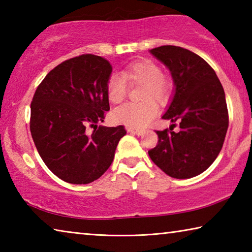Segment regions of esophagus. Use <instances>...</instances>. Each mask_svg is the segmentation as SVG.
I'll use <instances>...</instances> for the list:
<instances>
[{"label": "esophagus", "instance_id": "esophagus-1", "mask_svg": "<svg viewBox=\"0 0 252 252\" xmlns=\"http://www.w3.org/2000/svg\"><path fill=\"white\" fill-rule=\"evenodd\" d=\"M126 131L131 134H136V135H141L143 134V130H138V129H133V127H126Z\"/></svg>", "mask_w": 252, "mask_h": 252}]
</instances>
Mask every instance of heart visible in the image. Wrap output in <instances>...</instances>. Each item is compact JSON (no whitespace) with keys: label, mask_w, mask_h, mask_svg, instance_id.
Returning a JSON list of instances; mask_svg holds the SVG:
<instances>
[{"label":"heart","mask_w":252,"mask_h":252,"mask_svg":"<svg viewBox=\"0 0 252 252\" xmlns=\"http://www.w3.org/2000/svg\"><path fill=\"white\" fill-rule=\"evenodd\" d=\"M132 84H142V102L126 103L113 111V120L130 127H143L151 122L158 113V106L151 99L162 102L168 99L172 83L162 74L161 67L156 62L142 59L127 64L122 74L113 72L106 80V96L113 104L125 100L127 91L126 81Z\"/></svg>","instance_id":"heart-1"}]
</instances>
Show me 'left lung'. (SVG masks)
Wrapping results in <instances>:
<instances>
[{
  "label": "left lung",
  "instance_id": "8db88e82",
  "mask_svg": "<svg viewBox=\"0 0 252 252\" xmlns=\"http://www.w3.org/2000/svg\"><path fill=\"white\" fill-rule=\"evenodd\" d=\"M150 53L168 67L174 85L162 119L180 122V131H157L159 141L149 156L170 177L193 178L222 149L229 126L223 88L212 67L189 50L162 45Z\"/></svg>",
  "mask_w": 252,
  "mask_h": 252
}]
</instances>
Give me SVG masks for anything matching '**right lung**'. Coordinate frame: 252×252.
<instances>
[{"label": "right lung", "mask_w": 252, "mask_h": 252, "mask_svg": "<svg viewBox=\"0 0 252 252\" xmlns=\"http://www.w3.org/2000/svg\"><path fill=\"white\" fill-rule=\"evenodd\" d=\"M110 62L83 54L50 71L34 93L30 130L40 157L61 180L87 185L112 163L123 126H101L110 110L106 80ZM89 127L94 128L89 134Z\"/></svg>", "instance_id": "right-lung-1"}]
</instances>
